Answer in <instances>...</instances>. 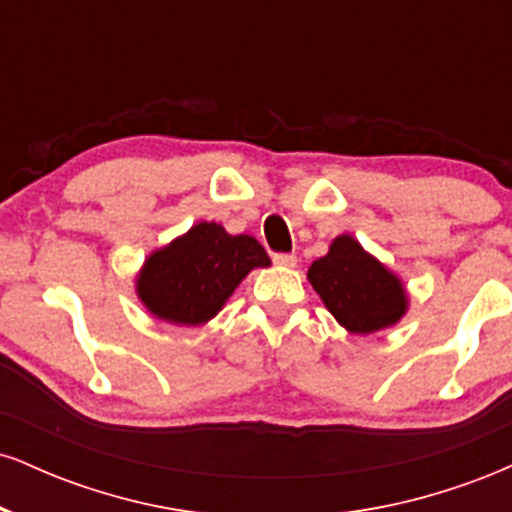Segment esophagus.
Segmentation results:
<instances>
[{"mask_svg":"<svg viewBox=\"0 0 512 512\" xmlns=\"http://www.w3.org/2000/svg\"><path fill=\"white\" fill-rule=\"evenodd\" d=\"M298 257L293 255V252H276L274 255V264H279V267H296Z\"/></svg>","mask_w":512,"mask_h":512,"instance_id":"esophagus-1","label":"esophagus"}]
</instances>
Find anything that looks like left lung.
I'll list each match as a JSON object with an SVG mask.
<instances>
[{
	"label": "left lung",
	"instance_id": "1",
	"mask_svg": "<svg viewBox=\"0 0 512 512\" xmlns=\"http://www.w3.org/2000/svg\"><path fill=\"white\" fill-rule=\"evenodd\" d=\"M308 279L339 325L354 334L385 330L407 310L397 276L351 236L334 240L330 252L310 264Z\"/></svg>",
	"mask_w": 512,
	"mask_h": 512
}]
</instances>
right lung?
Returning a JSON list of instances; mask_svg holds the SVG:
<instances>
[{
	"label": "right lung",
	"mask_w": 512,
	"mask_h": 512,
	"mask_svg": "<svg viewBox=\"0 0 512 512\" xmlns=\"http://www.w3.org/2000/svg\"><path fill=\"white\" fill-rule=\"evenodd\" d=\"M255 267H269V255L255 238L228 236L219 223H197L146 260L137 293L161 320L202 325Z\"/></svg>",
	"instance_id": "obj_1"
}]
</instances>
